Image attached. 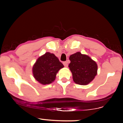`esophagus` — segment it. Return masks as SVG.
I'll list each match as a JSON object with an SVG mask.
<instances>
[{
    "label": "esophagus",
    "mask_w": 123,
    "mask_h": 123,
    "mask_svg": "<svg viewBox=\"0 0 123 123\" xmlns=\"http://www.w3.org/2000/svg\"><path fill=\"white\" fill-rule=\"evenodd\" d=\"M63 65L65 66V67H68V63L67 61L63 62Z\"/></svg>",
    "instance_id": "34e87169"
}]
</instances>
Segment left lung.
Returning a JSON list of instances; mask_svg holds the SVG:
<instances>
[{"label":"left lung","instance_id":"8db88e82","mask_svg":"<svg viewBox=\"0 0 123 123\" xmlns=\"http://www.w3.org/2000/svg\"><path fill=\"white\" fill-rule=\"evenodd\" d=\"M69 60L68 66L74 83L87 85L94 79L97 74L98 65L88 55L77 52L70 56Z\"/></svg>","mask_w":123,"mask_h":123}]
</instances>
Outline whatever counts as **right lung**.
Listing matches in <instances>:
<instances>
[{
  "mask_svg": "<svg viewBox=\"0 0 123 123\" xmlns=\"http://www.w3.org/2000/svg\"><path fill=\"white\" fill-rule=\"evenodd\" d=\"M63 67L54 54L47 52L36 60L32 67V73L35 80L41 84L46 85L55 80L57 73Z\"/></svg>",
  "mask_w": 123,
  "mask_h": 123,
  "instance_id": "right-lung-1",
  "label": "right lung"
}]
</instances>
